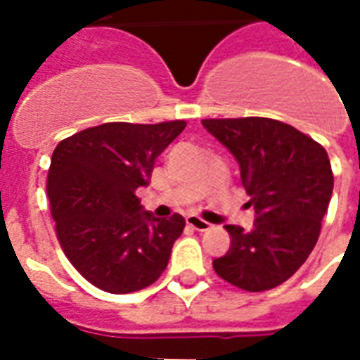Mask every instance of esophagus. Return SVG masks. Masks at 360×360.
Here are the masks:
<instances>
[{"label": "esophagus", "instance_id": "1", "mask_svg": "<svg viewBox=\"0 0 360 360\" xmlns=\"http://www.w3.org/2000/svg\"><path fill=\"white\" fill-rule=\"evenodd\" d=\"M187 226H191L193 229H196V231H208L212 227L210 221H206V219L198 218V216H195V214H188L187 218Z\"/></svg>", "mask_w": 360, "mask_h": 360}]
</instances>
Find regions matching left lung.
<instances>
[{"label":"left lung","mask_w":360,"mask_h":360,"mask_svg":"<svg viewBox=\"0 0 360 360\" xmlns=\"http://www.w3.org/2000/svg\"><path fill=\"white\" fill-rule=\"evenodd\" d=\"M202 125L233 154L255 208L249 231L226 226L231 245L212 262L214 270L245 291L281 285L318 241L333 191L328 152L276 119H204Z\"/></svg>","instance_id":"8db88e82"}]
</instances>
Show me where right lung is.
Wrapping results in <instances>:
<instances>
[{"instance_id":"add662e5","label":"right lung","mask_w":360,"mask_h":360,"mask_svg":"<svg viewBox=\"0 0 360 360\" xmlns=\"http://www.w3.org/2000/svg\"><path fill=\"white\" fill-rule=\"evenodd\" d=\"M187 127L103 123L61 141L51 154L48 196L58 239L82 278L108 293L154 283L172 257L185 218H156L134 196L156 158Z\"/></svg>"}]
</instances>
